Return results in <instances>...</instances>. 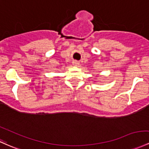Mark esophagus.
I'll return each instance as SVG.
<instances>
[{
  "instance_id": "obj_1",
  "label": "esophagus",
  "mask_w": 149,
  "mask_h": 149,
  "mask_svg": "<svg viewBox=\"0 0 149 149\" xmlns=\"http://www.w3.org/2000/svg\"><path fill=\"white\" fill-rule=\"evenodd\" d=\"M79 63H80L78 61H73V65L75 66H78V65H79Z\"/></svg>"
}]
</instances>
